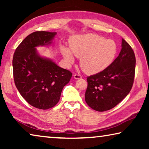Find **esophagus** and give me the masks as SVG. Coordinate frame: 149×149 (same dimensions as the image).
I'll return each mask as SVG.
<instances>
[{
  "mask_svg": "<svg viewBox=\"0 0 149 149\" xmlns=\"http://www.w3.org/2000/svg\"><path fill=\"white\" fill-rule=\"evenodd\" d=\"M74 79H81V78H82L81 75H79V74H75L74 75Z\"/></svg>",
  "mask_w": 149,
  "mask_h": 149,
  "instance_id": "obj_1",
  "label": "esophagus"
}]
</instances>
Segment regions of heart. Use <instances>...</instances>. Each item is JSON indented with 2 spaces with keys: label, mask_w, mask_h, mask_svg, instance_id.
I'll use <instances>...</instances> for the list:
<instances>
[{
  "label": "heart",
  "mask_w": 149,
  "mask_h": 149,
  "mask_svg": "<svg viewBox=\"0 0 149 149\" xmlns=\"http://www.w3.org/2000/svg\"><path fill=\"white\" fill-rule=\"evenodd\" d=\"M70 48L60 47V51L68 65L80 58V66L87 74L103 71L110 65L117 54L116 42L94 33L75 35L70 39Z\"/></svg>",
  "instance_id": "obj_1"
}]
</instances>
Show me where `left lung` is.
Listing matches in <instances>:
<instances>
[{
  "label": "left lung",
  "mask_w": 149,
  "mask_h": 149,
  "mask_svg": "<svg viewBox=\"0 0 149 149\" xmlns=\"http://www.w3.org/2000/svg\"><path fill=\"white\" fill-rule=\"evenodd\" d=\"M135 62L132 48L122 39V49L114 61L103 71L87 77L85 99L88 106L104 112L119 104L132 88Z\"/></svg>",
  "instance_id": "8db88e82"
}]
</instances>
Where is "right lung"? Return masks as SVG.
Wrapping results in <instances>:
<instances>
[{
	"label": "right lung",
	"instance_id": "1",
	"mask_svg": "<svg viewBox=\"0 0 149 149\" xmlns=\"http://www.w3.org/2000/svg\"><path fill=\"white\" fill-rule=\"evenodd\" d=\"M56 32L35 31L16 48L12 60L15 85L30 105L47 110L58 102L62 91L72 76L69 70L42 57L36 47L52 43Z\"/></svg>",
	"mask_w": 149,
	"mask_h": 149
}]
</instances>
